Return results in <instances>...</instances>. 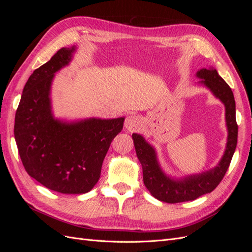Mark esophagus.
I'll return each mask as SVG.
<instances>
[{"mask_svg":"<svg viewBox=\"0 0 252 252\" xmlns=\"http://www.w3.org/2000/svg\"><path fill=\"white\" fill-rule=\"evenodd\" d=\"M141 123H142V120L139 116H135V114H130V116H128L126 118L124 126L128 131L133 132V131L139 130Z\"/></svg>","mask_w":252,"mask_h":252,"instance_id":"esophagus-1","label":"esophagus"}]
</instances>
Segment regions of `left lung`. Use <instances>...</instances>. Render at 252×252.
Returning a JSON list of instances; mask_svg holds the SVG:
<instances>
[{
    "mask_svg": "<svg viewBox=\"0 0 252 252\" xmlns=\"http://www.w3.org/2000/svg\"><path fill=\"white\" fill-rule=\"evenodd\" d=\"M195 77L201 80L197 82L199 85L207 88L224 105L227 127L225 150L219 163L212 168L180 178L172 177L159 164L157 149L142 134L132 133L136 157L142 165L144 184L151 195L161 202L173 204L193 201L211 192L224 178L238 143L235 101L231 88L213 67L197 70Z\"/></svg>",
    "mask_w": 252,
    "mask_h": 252,
    "instance_id": "left-lung-1",
    "label": "left lung"
}]
</instances>
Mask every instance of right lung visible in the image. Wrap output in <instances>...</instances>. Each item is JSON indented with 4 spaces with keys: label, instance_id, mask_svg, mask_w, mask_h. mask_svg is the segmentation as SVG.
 I'll return each instance as SVG.
<instances>
[{
    "label": "right lung",
    "instance_id": "right-lung-1",
    "mask_svg": "<svg viewBox=\"0 0 252 252\" xmlns=\"http://www.w3.org/2000/svg\"><path fill=\"white\" fill-rule=\"evenodd\" d=\"M77 49L61 48L33 71L23 89L14 120V139L27 173L64 194H83L94 187L105 156L125 120L56 118L52 82L58 71L70 64Z\"/></svg>",
    "mask_w": 252,
    "mask_h": 252
}]
</instances>
